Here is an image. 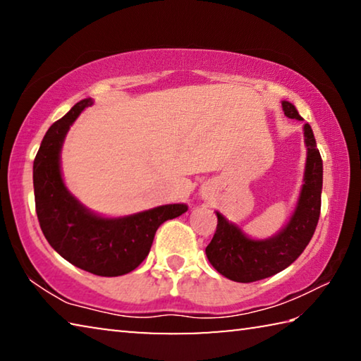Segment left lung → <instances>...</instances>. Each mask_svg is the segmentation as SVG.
Here are the masks:
<instances>
[{
	"mask_svg": "<svg viewBox=\"0 0 361 361\" xmlns=\"http://www.w3.org/2000/svg\"><path fill=\"white\" fill-rule=\"evenodd\" d=\"M282 106L285 116L302 119L290 102H282ZM304 137L307 146L304 185L296 210L282 232L267 240L248 239L237 226L216 213V231L205 253L210 264L226 279L250 283L276 276L295 262L312 239L320 218L323 162L309 124L304 126Z\"/></svg>",
	"mask_w": 361,
	"mask_h": 361,
	"instance_id": "obj_1",
	"label": "left lung"
}]
</instances>
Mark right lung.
<instances>
[{"mask_svg":"<svg viewBox=\"0 0 361 361\" xmlns=\"http://www.w3.org/2000/svg\"><path fill=\"white\" fill-rule=\"evenodd\" d=\"M90 105V99L78 102L42 138L33 162L36 215L42 234L62 258L95 276L118 277L142 264L159 226L188 207L170 204L124 218H102L73 197L60 173V149L70 126Z\"/></svg>","mask_w":361,"mask_h":361,"instance_id":"1","label":"right lung"}]
</instances>
